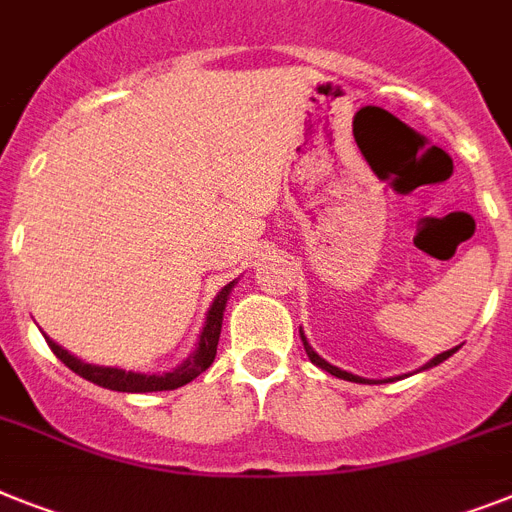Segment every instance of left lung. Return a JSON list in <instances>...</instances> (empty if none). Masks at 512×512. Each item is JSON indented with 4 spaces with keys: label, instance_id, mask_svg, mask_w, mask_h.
<instances>
[{
    "label": "left lung",
    "instance_id": "left-lung-1",
    "mask_svg": "<svg viewBox=\"0 0 512 512\" xmlns=\"http://www.w3.org/2000/svg\"><path fill=\"white\" fill-rule=\"evenodd\" d=\"M301 340H303V348H306L308 358H311V363H316L319 369L329 371V374H332V377H337V379H345V382H356V384H382V382H395V379H400V377H390V379H366V377H358V374H350V371H342V369H337V366H332V363H329V361H324V358L319 356V353H316V350L311 348V345H308L306 335H303V329H301ZM458 348H460V345H458ZM458 348L445 350V353H439V356H434L432 361H426L424 366H421V369L413 371V374H418V371L432 369V366H439V363L447 361V358L453 356V353H455V350H458ZM403 377H411V374H403Z\"/></svg>",
    "mask_w": 512,
    "mask_h": 512
}]
</instances>
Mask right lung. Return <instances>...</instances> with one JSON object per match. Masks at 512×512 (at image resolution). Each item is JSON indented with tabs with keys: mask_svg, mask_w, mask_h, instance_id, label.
I'll return each mask as SVG.
<instances>
[{
	"mask_svg": "<svg viewBox=\"0 0 512 512\" xmlns=\"http://www.w3.org/2000/svg\"><path fill=\"white\" fill-rule=\"evenodd\" d=\"M235 285H238V280L227 282V285L217 293V298L211 301L209 311H206L204 327H201V335H198V342H196V348H193V353H190V356L185 358L180 366H175L172 371H164V374H141V371H125V369H117V366H99V363L80 361V358L73 356L70 350H65L62 345H57L52 337L49 335H44V337H46V342H49V348L54 350V356L65 363L67 369H73L78 377L99 384V387H104V390H114V392L177 390V387H183V384L193 382L198 374H204L211 363H214V356H217L219 332H222V316H225L227 301H230V293Z\"/></svg>",
	"mask_w": 512,
	"mask_h": 512,
	"instance_id": "obj_1",
	"label": "right lung"
}]
</instances>
